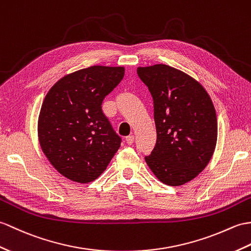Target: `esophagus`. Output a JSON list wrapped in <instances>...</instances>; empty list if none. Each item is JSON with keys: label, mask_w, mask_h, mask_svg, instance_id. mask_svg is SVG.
Listing matches in <instances>:
<instances>
[{"label": "esophagus", "mask_w": 251, "mask_h": 251, "mask_svg": "<svg viewBox=\"0 0 251 251\" xmlns=\"http://www.w3.org/2000/svg\"><path fill=\"white\" fill-rule=\"evenodd\" d=\"M133 141H135V137H133V135H129V136L126 137V142H127V144L131 145V144L133 143Z\"/></svg>", "instance_id": "1"}]
</instances>
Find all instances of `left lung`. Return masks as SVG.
<instances>
[{
  "instance_id": "1",
  "label": "left lung",
  "mask_w": 251,
  "mask_h": 251,
  "mask_svg": "<svg viewBox=\"0 0 251 251\" xmlns=\"http://www.w3.org/2000/svg\"><path fill=\"white\" fill-rule=\"evenodd\" d=\"M153 97L156 144L145 161L160 182L179 186L195 178L211 160L217 141L214 104L190 75L164 64L139 67Z\"/></svg>"
}]
</instances>
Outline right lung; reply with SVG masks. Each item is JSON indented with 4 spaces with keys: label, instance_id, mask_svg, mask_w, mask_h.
I'll use <instances>...</instances> for the list:
<instances>
[{
    "label": "right lung",
    "instance_id": "1",
    "mask_svg": "<svg viewBox=\"0 0 251 251\" xmlns=\"http://www.w3.org/2000/svg\"><path fill=\"white\" fill-rule=\"evenodd\" d=\"M124 67L91 66L51 87L40 109L39 143L62 176L89 183L104 171L122 138L102 112L104 97L124 78Z\"/></svg>",
    "mask_w": 251,
    "mask_h": 251
}]
</instances>
